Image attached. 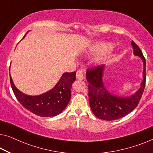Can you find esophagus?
Returning a JSON list of instances; mask_svg holds the SVG:
<instances>
[{
    "label": "esophagus",
    "mask_w": 153,
    "mask_h": 153,
    "mask_svg": "<svg viewBox=\"0 0 153 153\" xmlns=\"http://www.w3.org/2000/svg\"><path fill=\"white\" fill-rule=\"evenodd\" d=\"M76 79H79V80H82L83 79H84V75L82 71V70L77 71L76 73Z\"/></svg>",
    "instance_id": "34e87169"
}]
</instances>
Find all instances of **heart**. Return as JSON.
<instances>
[{
  "label": "heart",
  "mask_w": 153,
  "mask_h": 153,
  "mask_svg": "<svg viewBox=\"0 0 153 153\" xmlns=\"http://www.w3.org/2000/svg\"><path fill=\"white\" fill-rule=\"evenodd\" d=\"M113 49V45L111 43H98L91 47V51L96 55H102L108 53Z\"/></svg>",
  "instance_id": "obj_1"
}]
</instances>
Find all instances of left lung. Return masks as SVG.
Masks as SVG:
<instances>
[{
    "instance_id": "8db88e82",
    "label": "left lung",
    "mask_w": 153,
    "mask_h": 153,
    "mask_svg": "<svg viewBox=\"0 0 153 153\" xmlns=\"http://www.w3.org/2000/svg\"><path fill=\"white\" fill-rule=\"evenodd\" d=\"M133 54L140 57L143 64V80L140 88L130 96H120L111 93L105 87L103 76L105 65L100 66L86 71L88 83V102L91 111L97 117L111 121L120 119L132 112L138 105L146 85V60L140 47L131 42Z\"/></svg>"
}]
</instances>
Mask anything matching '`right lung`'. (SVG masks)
Instances as JSON below:
<instances>
[{
  "label": "right lung",
  "mask_w": 153,
  "mask_h": 153,
  "mask_svg": "<svg viewBox=\"0 0 153 153\" xmlns=\"http://www.w3.org/2000/svg\"><path fill=\"white\" fill-rule=\"evenodd\" d=\"M76 71L64 73L53 88L38 95H29L18 90L11 75L10 83L16 97L27 110L40 117H54L62 113L69 104L71 97V89L76 80Z\"/></svg>",
  "instance_id": "1"
}]
</instances>
